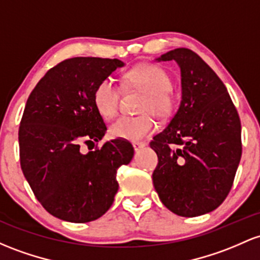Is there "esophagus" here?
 I'll list each match as a JSON object with an SVG mask.
<instances>
[{
  "mask_svg": "<svg viewBox=\"0 0 260 260\" xmlns=\"http://www.w3.org/2000/svg\"><path fill=\"white\" fill-rule=\"evenodd\" d=\"M145 147V143H142V142H135L133 143V148H135L136 152H138V150H141L142 148Z\"/></svg>",
  "mask_w": 260,
  "mask_h": 260,
  "instance_id": "esophagus-1",
  "label": "esophagus"
}]
</instances>
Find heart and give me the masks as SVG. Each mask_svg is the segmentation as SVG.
I'll return each mask as SVG.
<instances>
[{"label":"heart","instance_id":"1","mask_svg":"<svg viewBox=\"0 0 260 260\" xmlns=\"http://www.w3.org/2000/svg\"><path fill=\"white\" fill-rule=\"evenodd\" d=\"M173 80L167 70L154 64H142L125 75V86L144 93L137 117H122L110 127L111 137L125 141H141L155 131L154 115L167 119L178 107V96L172 90ZM121 90L112 78H105L93 90V105L105 119L117 116Z\"/></svg>","mask_w":260,"mask_h":260}]
</instances>
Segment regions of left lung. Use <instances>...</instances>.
Wrapping results in <instances>:
<instances>
[{
    "instance_id": "left-lung-1",
    "label": "left lung",
    "mask_w": 260,
    "mask_h": 260,
    "mask_svg": "<svg viewBox=\"0 0 260 260\" xmlns=\"http://www.w3.org/2000/svg\"><path fill=\"white\" fill-rule=\"evenodd\" d=\"M156 60L181 70V102L168 127L153 137L158 155L153 184L167 209L196 217L217 209L242 156L241 119L226 86L196 53L178 48Z\"/></svg>"
}]
</instances>
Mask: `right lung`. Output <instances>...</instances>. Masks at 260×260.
Segmentation results:
<instances>
[{"instance_id": "right-lung-1", "label": "right lung", "mask_w": 260, "mask_h": 260, "mask_svg": "<svg viewBox=\"0 0 260 260\" xmlns=\"http://www.w3.org/2000/svg\"><path fill=\"white\" fill-rule=\"evenodd\" d=\"M118 59L76 56L47 71L30 92L18 131L22 172L50 215L74 223L101 217L118 190L116 175L132 160L129 142L101 141L107 128L93 105V90ZM93 148V147H92Z\"/></svg>"}]
</instances>
